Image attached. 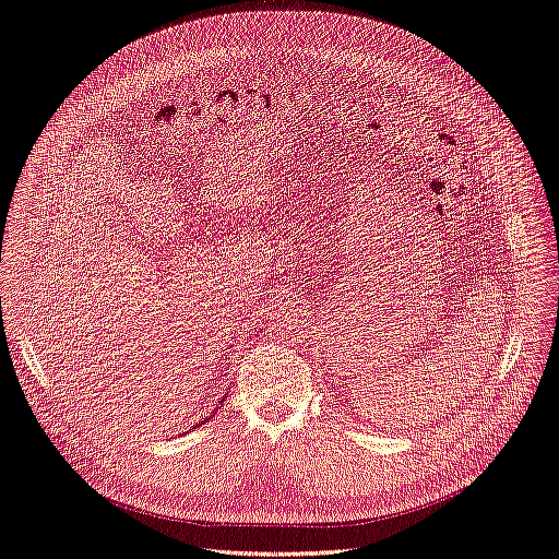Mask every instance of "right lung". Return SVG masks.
<instances>
[{
	"label": "right lung",
	"mask_w": 559,
	"mask_h": 559,
	"mask_svg": "<svg viewBox=\"0 0 559 559\" xmlns=\"http://www.w3.org/2000/svg\"><path fill=\"white\" fill-rule=\"evenodd\" d=\"M223 401H225V397H223Z\"/></svg>",
	"instance_id": "right-lung-1"
}]
</instances>
